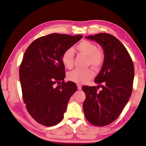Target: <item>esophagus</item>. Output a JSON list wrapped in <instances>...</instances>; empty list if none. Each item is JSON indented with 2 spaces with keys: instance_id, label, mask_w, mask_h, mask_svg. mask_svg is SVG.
<instances>
[{
  "instance_id": "obj_1",
  "label": "esophagus",
  "mask_w": 146,
  "mask_h": 146,
  "mask_svg": "<svg viewBox=\"0 0 146 146\" xmlns=\"http://www.w3.org/2000/svg\"><path fill=\"white\" fill-rule=\"evenodd\" d=\"M77 88H78V90H80V89H82V86H80V85L78 84V85H77Z\"/></svg>"
}]
</instances>
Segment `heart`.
I'll return each instance as SVG.
<instances>
[{
  "mask_svg": "<svg viewBox=\"0 0 146 146\" xmlns=\"http://www.w3.org/2000/svg\"><path fill=\"white\" fill-rule=\"evenodd\" d=\"M79 52L88 57V64L92 68H100L104 61V55L99 50L98 47L96 44L87 40L80 42L76 46ZM62 62L66 68H72L74 63V52L72 48H68L62 55ZM94 71L91 69H76L68 74L69 80L75 82L78 84H84L93 78Z\"/></svg>",
  "mask_w": 146,
  "mask_h": 146,
  "instance_id": "heart-1",
  "label": "heart"
}]
</instances>
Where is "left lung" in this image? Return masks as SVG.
Masks as SVG:
<instances>
[{
	"mask_svg": "<svg viewBox=\"0 0 146 146\" xmlns=\"http://www.w3.org/2000/svg\"><path fill=\"white\" fill-rule=\"evenodd\" d=\"M99 43L104 52V61L94 79L98 86H82L86 94L83 103L85 116L97 126L108 125L117 119L130 98L134 78V66L128 52L111 34L100 33L86 36ZM100 86L102 91L97 89Z\"/></svg>",
	"mask_w": 146,
	"mask_h": 146,
	"instance_id": "8db88e82",
	"label": "left lung"
}]
</instances>
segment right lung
Here are the masks:
<instances>
[{"mask_svg": "<svg viewBox=\"0 0 146 146\" xmlns=\"http://www.w3.org/2000/svg\"><path fill=\"white\" fill-rule=\"evenodd\" d=\"M82 36L54 33L41 37L23 55L19 70L23 102L29 114L42 125L60 123L71 96L77 90L74 82L64 81L61 57ZM56 83L60 85L55 86Z\"/></svg>", "mask_w": 146, "mask_h": 146, "instance_id": "add662e5", "label": "right lung"}]
</instances>
